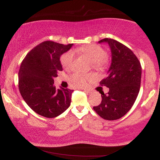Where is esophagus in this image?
Instances as JSON below:
<instances>
[{
  "mask_svg": "<svg viewBox=\"0 0 160 160\" xmlns=\"http://www.w3.org/2000/svg\"><path fill=\"white\" fill-rule=\"evenodd\" d=\"M82 90H83L84 92H88V93H91L92 91L89 90V89H82Z\"/></svg>",
  "mask_w": 160,
  "mask_h": 160,
  "instance_id": "obj_1",
  "label": "esophagus"
}]
</instances>
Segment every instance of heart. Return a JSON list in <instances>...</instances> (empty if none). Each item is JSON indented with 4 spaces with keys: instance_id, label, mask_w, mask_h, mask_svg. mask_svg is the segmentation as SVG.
Wrapping results in <instances>:
<instances>
[{
    "instance_id": "b5f03b06",
    "label": "heart",
    "mask_w": 160,
    "mask_h": 160,
    "mask_svg": "<svg viewBox=\"0 0 160 160\" xmlns=\"http://www.w3.org/2000/svg\"><path fill=\"white\" fill-rule=\"evenodd\" d=\"M75 52L80 53L91 62L92 68L98 71H104L109 65V60L107 57V52L103 47L97 44H89L85 47H79L75 49ZM74 52L69 50L61 56L60 62L65 69H70L72 67L74 60ZM91 78L89 74H82L74 73L71 75V80L74 85L81 86L84 85L86 81Z\"/></svg>"
}]
</instances>
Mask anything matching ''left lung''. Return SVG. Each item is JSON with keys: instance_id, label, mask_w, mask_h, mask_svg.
Segmentation results:
<instances>
[{"instance_id": "8db88e82", "label": "left lung", "mask_w": 160, "mask_h": 160, "mask_svg": "<svg viewBox=\"0 0 160 160\" xmlns=\"http://www.w3.org/2000/svg\"><path fill=\"white\" fill-rule=\"evenodd\" d=\"M108 43L111 50V65L108 74L100 82L109 88L108 93L102 90V102L93 107L97 114L108 120H118L131 109L140 90L141 66L138 58L126 46L104 38L98 43Z\"/></svg>"}]
</instances>
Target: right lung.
<instances>
[{
	"label": "right lung",
	"instance_id": "add662e5",
	"mask_svg": "<svg viewBox=\"0 0 160 160\" xmlns=\"http://www.w3.org/2000/svg\"><path fill=\"white\" fill-rule=\"evenodd\" d=\"M73 43L61 44L42 42L30 51L19 71V89L26 104L35 113L47 118L58 117L69 108L71 94L69 89H56L53 78L62 71L60 56Z\"/></svg>",
	"mask_w": 160,
	"mask_h": 160
}]
</instances>
